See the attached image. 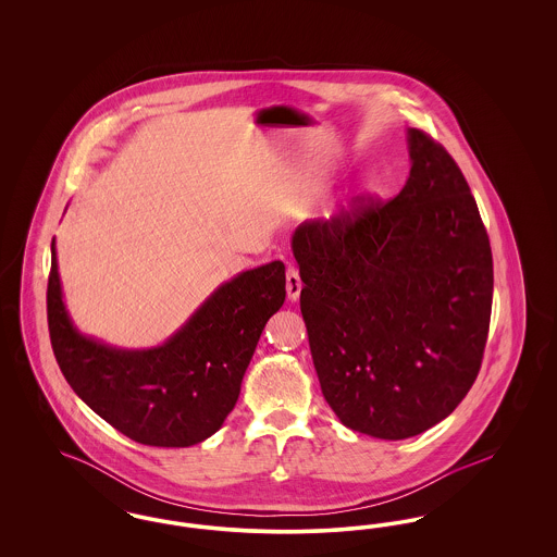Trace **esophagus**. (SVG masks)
Here are the masks:
<instances>
[{
    "label": "esophagus",
    "mask_w": 557,
    "mask_h": 557,
    "mask_svg": "<svg viewBox=\"0 0 557 557\" xmlns=\"http://www.w3.org/2000/svg\"><path fill=\"white\" fill-rule=\"evenodd\" d=\"M300 290H302L300 275H298V271L294 267H288V271H286V292H288V298L290 300H298Z\"/></svg>",
    "instance_id": "esophagus-1"
}]
</instances>
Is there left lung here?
Segmentation results:
<instances>
[{"label":"left lung","instance_id":"1","mask_svg":"<svg viewBox=\"0 0 557 557\" xmlns=\"http://www.w3.org/2000/svg\"><path fill=\"white\" fill-rule=\"evenodd\" d=\"M407 141L393 200L357 196L292 236L321 393L346 428L384 441L422 434L463 400L493 305L491 244L461 169L428 133Z\"/></svg>","mask_w":557,"mask_h":557}]
</instances>
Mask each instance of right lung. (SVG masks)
<instances>
[{"instance_id": "obj_1", "label": "right lung", "mask_w": 557, "mask_h": 557, "mask_svg": "<svg viewBox=\"0 0 557 557\" xmlns=\"http://www.w3.org/2000/svg\"><path fill=\"white\" fill-rule=\"evenodd\" d=\"M284 298L286 267L273 261L219 286L164 345L114 348L83 336L69 318L52 239L48 325L55 361L89 409L141 445L191 447L223 425Z\"/></svg>"}]
</instances>
